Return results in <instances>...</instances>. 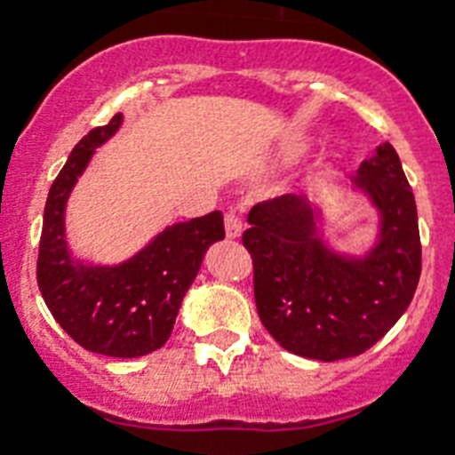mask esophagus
Masks as SVG:
<instances>
[{"mask_svg":"<svg viewBox=\"0 0 455 455\" xmlns=\"http://www.w3.org/2000/svg\"><path fill=\"white\" fill-rule=\"evenodd\" d=\"M224 228H227V238H231V241L241 238V234H243L241 217L234 212H228L227 217H224Z\"/></svg>","mask_w":455,"mask_h":455,"instance_id":"obj_1","label":"esophagus"}]
</instances>
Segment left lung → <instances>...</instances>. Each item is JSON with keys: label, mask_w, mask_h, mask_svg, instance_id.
<instances>
[{"label": "left lung", "mask_w": 455, "mask_h": 455, "mask_svg": "<svg viewBox=\"0 0 455 455\" xmlns=\"http://www.w3.org/2000/svg\"><path fill=\"white\" fill-rule=\"evenodd\" d=\"M347 186L378 212V234L363 255L332 248L323 207L307 196L259 203L243 234L255 264L257 314L278 345L304 359L371 349L409 309L420 278L416 198L392 144L378 146Z\"/></svg>", "instance_id": "obj_1"}]
</instances>
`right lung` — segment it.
<instances>
[{
    "label": "right lung",
    "mask_w": 455,
    "mask_h": 455,
    "mask_svg": "<svg viewBox=\"0 0 455 455\" xmlns=\"http://www.w3.org/2000/svg\"><path fill=\"white\" fill-rule=\"evenodd\" d=\"M123 113L80 139L49 188L39 238L37 285L56 323L84 349L137 359L170 339L179 307L212 243L224 238V217L210 212L164 227L120 264H89L66 241V205L96 148L117 134Z\"/></svg>",
    "instance_id": "right-lung-1"
}]
</instances>
